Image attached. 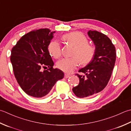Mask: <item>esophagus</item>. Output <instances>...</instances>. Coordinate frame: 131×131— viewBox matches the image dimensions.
I'll use <instances>...</instances> for the list:
<instances>
[{"label": "esophagus", "mask_w": 131, "mask_h": 131, "mask_svg": "<svg viewBox=\"0 0 131 131\" xmlns=\"http://www.w3.org/2000/svg\"><path fill=\"white\" fill-rule=\"evenodd\" d=\"M69 77H70V75H69V74H68L65 73V74H64V77H65V78H68Z\"/></svg>", "instance_id": "obj_1"}]
</instances>
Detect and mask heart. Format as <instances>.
<instances>
[{
    "label": "heart",
    "instance_id": "b5f03b06",
    "mask_svg": "<svg viewBox=\"0 0 131 131\" xmlns=\"http://www.w3.org/2000/svg\"><path fill=\"white\" fill-rule=\"evenodd\" d=\"M63 39L70 43L75 49L72 54L73 57L64 58L58 61L57 68L65 73H70L81 63L88 65L94 59L96 53V48L88 43V39L80 32H75L68 33L63 36ZM50 56L56 59L60 58L62 54L60 43L57 40L52 41L48 47Z\"/></svg>",
    "mask_w": 131,
    "mask_h": 131
}]
</instances>
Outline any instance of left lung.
I'll list each match as a JSON object with an SVG mask.
<instances>
[{"instance_id": "1", "label": "left lung", "mask_w": 131, "mask_h": 131, "mask_svg": "<svg viewBox=\"0 0 131 131\" xmlns=\"http://www.w3.org/2000/svg\"><path fill=\"white\" fill-rule=\"evenodd\" d=\"M88 35L95 45L96 53L93 61L78 71L86 75L76 74L79 83L72 90L79 98L90 97L103 90L111 78L116 58L115 46L106 35L96 30H89Z\"/></svg>"}]
</instances>
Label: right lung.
<instances>
[{"label":"right lung","mask_w":131,"mask_h":131,"mask_svg":"<svg viewBox=\"0 0 131 131\" xmlns=\"http://www.w3.org/2000/svg\"><path fill=\"white\" fill-rule=\"evenodd\" d=\"M53 33L47 28L33 30L23 36L11 50L10 60L17 83L25 93L35 98L47 95L64 77L62 71L53 68L48 52Z\"/></svg>","instance_id":"1"}]
</instances>
